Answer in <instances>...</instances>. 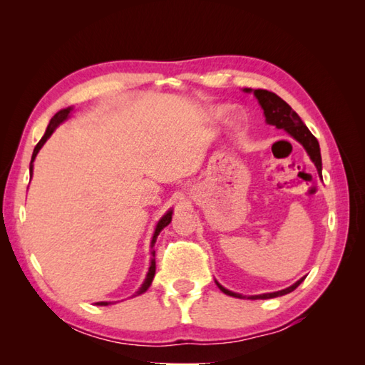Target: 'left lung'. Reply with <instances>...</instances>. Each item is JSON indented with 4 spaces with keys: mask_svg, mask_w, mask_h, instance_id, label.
<instances>
[{
    "mask_svg": "<svg viewBox=\"0 0 365 365\" xmlns=\"http://www.w3.org/2000/svg\"><path fill=\"white\" fill-rule=\"evenodd\" d=\"M246 92H251V89H245ZM254 97L257 98L259 105L262 106L263 114H265V120L269 123V125H274L276 128H284L285 131L299 141L304 149L307 150L309 157L315 163L317 170H319V175L322 177V155H320V145L317 138L309 131V128L304 125V122L299 119V115L294 113L292 108L287 105L284 100L276 96L274 92H269L265 89H255L254 91ZM304 279V277H302ZM302 279H299L298 282H294L289 289H284L281 292H274V293H265V294H255V297H251V299H268V298H276V297H282V294H287L293 292L297 287L302 282ZM218 284V282H216ZM220 290L224 292L229 297L234 298H243L242 294L230 292L227 289H224L222 285H220Z\"/></svg>",
    "mask_w": 365,
    "mask_h": 365,
    "instance_id": "1",
    "label": "left lung"
}]
</instances>
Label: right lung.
Masks as SVG:
<instances>
[{
	"label": "right lung",
	"mask_w": 365,
	"mask_h": 365,
	"mask_svg": "<svg viewBox=\"0 0 365 365\" xmlns=\"http://www.w3.org/2000/svg\"><path fill=\"white\" fill-rule=\"evenodd\" d=\"M71 110L72 108H66V110H61L59 113H56L51 118V120H50V123H48V127H46V131H45V135L42 136V139L41 141L37 143V145L34 147V152H33V158H31V166H29V170H31V175H33V161H34V158H36V155H37V152L41 150V147L45 144V141L46 139H48L50 136H51V133L54 131V128H56L61 122H64L67 118H68V114H71ZM170 220H173V212H168L165 216H163V218L160 220V222L157 224V229H155V234H153V238H152V247H153V245H155V240H157V237H158V234L161 232V229H165L168 224L170 222ZM153 276H155V251L152 250V262H150V268H149V273H147V277H145V281H144V284L141 285V289H139L138 292H136V294H141V293H144L147 289H149L150 287V284H152V279H153ZM98 306H108V302H105V301H102V302H97Z\"/></svg>",
	"instance_id": "add662e5"
}]
</instances>
